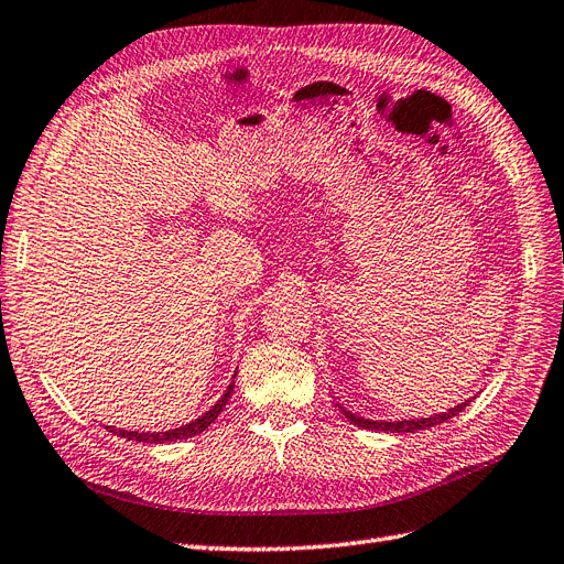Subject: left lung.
<instances>
[{"mask_svg": "<svg viewBox=\"0 0 564 564\" xmlns=\"http://www.w3.org/2000/svg\"><path fill=\"white\" fill-rule=\"evenodd\" d=\"M464 406H469V402H464V404H459V406H455V409L445 411V414H437V416H431V419H419V421L411 419V421H394V423H392V421H368V419H361V416H354L351 411H347L345 406H341V411H345V416H347L354 425H359V429L388 431V433H416V431H423V429H433V425H441V423H445L447 419L457 416Z\"/></svg>", "mask_w": 564, "mask_h": 564, "instance_id": "obj_1", "label": "left lung"}]
</instances>
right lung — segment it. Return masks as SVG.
Instances as JSON below:
<instances>
[{"instance_id":"obj_1","label":"right lung","mask_w":564,"mask_h":564,"mask_svg":"<svg viewBox=\"0 0 564 564\" xmlns=\"http://www.w3.org/2000/svg\"><path fill=\"white\" fill-rule=\"evenodd\" d=\"M231 390H235V386H229V390L223 397H219V402L208 411V414H203L200 419L182 425V429L164 431V433H133V431H117V429H112V433H117L119 437H127V441H135V443H174V441H184V437L198 435V433H203L205 429H208V425L219 416V411L227 406V400H229Z\"/></svg>"}]
</instances>
